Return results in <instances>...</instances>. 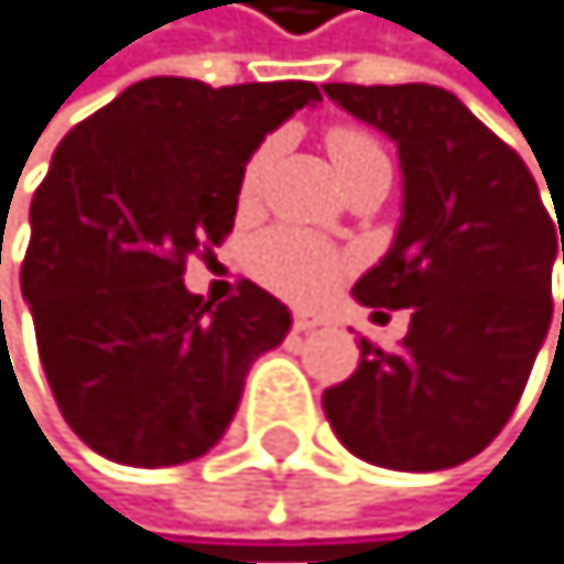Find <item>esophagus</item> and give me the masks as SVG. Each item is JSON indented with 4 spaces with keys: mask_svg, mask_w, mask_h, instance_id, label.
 I'll list each match as a JSON object with an SVG mask.
<instances>
[{
    "mask_svg": "<svg viewBox=\"0 0 564 564\" xmlns=\"http://www.w3.org/2000/svg\"><path fill=\"white\" fill-rule=\"evenodd\" d=\"M319 324H324V319L313 316V313H299V316H294V330H299V334H310V330H316Z\"/></svg>",
    "mask_w": 564,
    "mask_h": 564,
    "instance_id": "34e87169",
    "label": "esophagus"
}]
</instances>
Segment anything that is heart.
I'll use <instances>...</instances> for the list:
<instances>
[{
    "label": "heart",
    "instance_id": "heart-1",
    "mask_svg": "<svg viewBox=\"0 0 564 564\" xmlns=\"http://www.w3.org/2000/svg\"><path fill=\"white\" fill-rule=\"evenodd\" d=\"M327 150H330L334 169L341 172L359 158L378 154L381 147L359 129H334L327 135ZM270 154H273L270 147H259L248 158L245 175H240V200H251L259 194V183H262L265 165H270ZM251 270L265 288L288 294V299H313V294L324 291L334 280V273H338V254H334L324 240H316L310 234L273 230L251 248Z\"/></svg>",
    "mask_w": 564,
    "mask_h": 564
}]
</instances>
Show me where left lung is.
I'll list each match as a JSON object with an SVG mask.
<instances>
[{
  "label": "left lung",
  "mask_w": 564,
  "mask_h": 564,
  "mask_svg": "<svg viewBox=\"0 0 564 564\" xmlns=\"http://www.w3.org/2000/svg\"><path fill=\"white\" fill-rule=\"evenodd\" d=\"M324 93L399 150L403 219L352 294L410 310L399 352L359 338L356 375L324 392V414L367 464L457 468L508 424L547 338L558 205L554 227L525 161L438 85L330 82Z\"/></svg>",
  "instance_id": "obj_1"
}]
</instances>
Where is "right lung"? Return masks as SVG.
Listing matches in <instances>:
<instances>
[{
  "label": "right lung",
  "mask_w": 564,
  "mask_h": 564,
  "mask_svg": "<svg viewBox=\"0 0 564 564\" xmlns=\"http://www.w3.org/2000/svg\"><path fill=\"white\" fill-rule=\"evenodd\" d=\"M319 100L313 82L143 78L70 129L31 200L21 291L42 370L85 446L132 468L219 443L251 364L291 330L259 284L212 305L186 259L234 230L259 143Z\"/></svg>",
  "instance_id": "add662e5"
}]
</instances>
